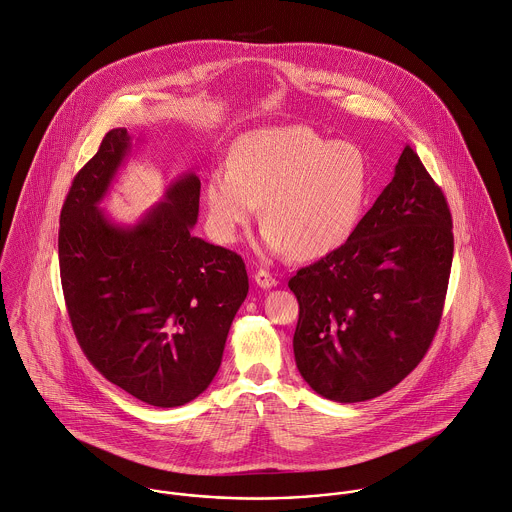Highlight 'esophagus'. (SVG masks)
I'll use <instances>...</instances> for the list:
<instances>
[{
  "label": "esophagus",
  "instance_id": "obj_1",
  "mask_svg": "<svg viewBox=\"0 0 512 512\" xmlns=\"http://www.w3.org/2000/svg\"><path fill=\"white\" fill-rule=\"evenodd\" d=\"M254 282H256V286H260L262 290H270V288L278 286V280H276L270 272H266V270H258V272L254 274Z\"/></svg>",
  "mask_w": 512,
  "mask_h": 512
}]
</instances>
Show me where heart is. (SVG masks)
<instances>
[{
	"label": "heart",
	"instance_id": "heart-1",
	"mask_svg": "<svg viewBox=\"0 0 512 512\" xmlns=\"http://www.w3.org/2000/svg\"><path fill=\"white\" fill-rule=\"evenodd\" d=\"M367 194V165L349 143H328L310 127H264L242 135L230 169L208 174L204 198L212 234L236 242L262 204L266 254L316 260L351 234Z\"/></svg>",
	"mask_w": 512,
	"mask_h": 512
}]
</instances>
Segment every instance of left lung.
<instances>
[{
	"label": "left lung",
	"instance_id": "8db88e82",
	"mask_svg": "<svg viewBox=\"0 0 512 512\" xmlns=\"http://www.w3.org/2000/svg\"><path fill=\"white\" fill-rule=\"evenodd\" d=\"M451 262L447 200L407 145L345 244L288 282L300 304L294 357L306 383L357 403L405 379L439 328Z\"/></svg>",
	"mask_w": 512,
	"mask_h": 512
}]
</instances>
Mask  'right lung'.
Returning <instances> with one entry per match:
<instances>
[{
  "mask_svg": "<svg viewBox=\"0 0 512 512\" xmlns=\"http://www.w3.org/2000/svg\"><path fill=\"white\" fill-rule=\"evenodd\" d=\"M131 151L127 129H113L73 178L59 218L61 286L87 359L143 403L178 407L214 379L248 274L236 252L192 234L194 172L135 224L99 208Z\"/></svg>",
  "mask_w": 512,
  "mask_h": 512,
  "instance_id": "right-lung-1",
  "label": "right lung"
}]
</instances>
